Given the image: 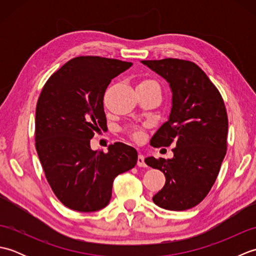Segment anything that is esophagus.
Listing matches in <instances>:
<instances>
[{
  "label": "esophagus",
  "instance_id": "1",
  "mask_svg": "<svg viewBox=\"0 0 256 256\" xmlns=\"http://www.w3.org/2000/svg\"><path fill=\"white\" fill-rule=\"evenodd\" d=\"M145 156L140 154L138 157V167H146V164H145Z\"/></svg>",
  "mask_w": 256,
  "mask_h": 256
}]
</instances>
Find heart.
Instances as JSON below:
<instances>
[{
  "label": "heart",
  "mask_w": 256,
  "mask_h": 256,
  "mask_svg": "<svg viewBox=\"0 0 256 256\" xmlns=\"http://www.w3.org/2000/svg\"><path fill=\"white\" fill-rule=\"evenodd\" d=\"M143 82H155V81H153V80H145V81H143Z\"/></svg>",
  "instance_id": "b5f03b06"
}]
</instances>
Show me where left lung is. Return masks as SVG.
Returning a JSON list of instances; mask_svg holds the SVG:
<instances>
[{
	"mask_svg": "<svg viewBox=\"0 0 256 256\" xmlns=\"http://www.w3.org/2000/svg\"><path fill=\"white\" fill-rule=\"evenodd\" d=\"M164 78L172 91L167 122L150 140L154 148L176 145L172 158H145L166 177L153 201L162 209L182 211L210 192L226 152L228 116L220 92L197 64L180 59L142 60Z\"/></svg>",
	"mask_w": 256,
	"mask_h": 256,
	"instance_id": "1",
	"label": "left lung"
}]
</instances>
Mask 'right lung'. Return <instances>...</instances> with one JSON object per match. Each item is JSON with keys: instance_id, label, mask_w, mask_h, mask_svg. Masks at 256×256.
<instances>
[{"instance_id": "right-lung-1", "label": "right lung", "mask_w": 256, "mask_h": 256, "mask_svg": "<svg viewBox=\"0 0 256 256\" xmlns=\"http://www.w3.org/2000/svg\"><path fill=\"white\" fill-rule=\"evenodd\" d=\"M132 64L94 56L74 58L47 80L38 98L36 150L54 194L69 209L104 208L114 178L136 165L132 146L118 142L108 153L90 148L94 132L106 128L103 96L108 84Z\"/></svg>"}]
</instances>
